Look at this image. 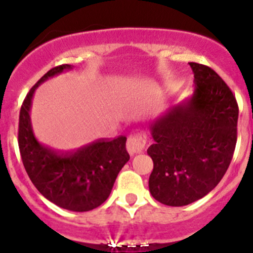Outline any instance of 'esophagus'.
<instances>
[{
	"instance_id": "1",
	"label": "esophagus",
	"mask_w": 253,
	"mask_h": 253,
	"mask_svg": "<svg viewBox=\"0 0 253 253\" xmlns=\"http://www.w3.org/2000/svg\"><path fill=\"white\" fill-rule=\"evenodd\" d=\"M145 142H147V137L143 133L131 134V136L128 137V139H127L126 148L131 155L139 154V153H142L143 149H144Z\"/></svg>"
}]
</instances>
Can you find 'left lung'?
<instances>
[{
	"mask_svg": "<svg viewBox=\"0 0 253 253\" xmlns=\"http://www.w3.org/2000/svg\"><path fill=\"white\" fill-rule=\"evenodd\" d=\"M191 98L149 122L154 144L149 191L163 205L187 206L208 195L233 159L239 108L233 91L208 66L190 62Z\"/></svg>",
	"mask_w": 253,
	"mask_h": 253,
	"instance_id": "1",
	"label": "left lung"
}]
</instances>
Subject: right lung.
I'll return each instance as SVG.
<instances>
[{
    "label": "right lung",
    "instance_id": "right-lung-1",
    "mask_svg": "<svg viewBox=\"0 0 253 253\" xmlns=\"http://www.w3.org/2000/svg\"><path fill=\"white\" fill-rule=\"evenodd\" d=\"M72 68L71 65L53 67L30 89L20 109L18 144L25 171L46 200L67 211H88L108 200L129 154L124 136L99 139L67 153L55 152L35 138L30 120L35 90L48 78Z\"/></svg>",
    "mask_w": 253,
    "mask_h": 253
}]
</instances>
